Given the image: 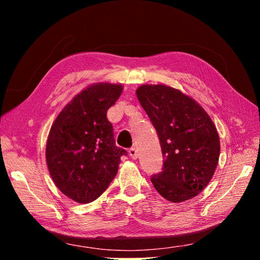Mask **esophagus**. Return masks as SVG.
Masks as SVG:
<instances>
[{
  "label": "esophagus",
  "mask_w": 260,
  "mask_h": 260,
  "mask_svg": "<svg viewBox=\"0 0 260 260\" xmlns=\"http://www.w3.org/2000/svg\"><path fill=\"white\" fill-rule=\"evenodd\" d=\"M128 152H129V156L132 159H136V158H138V151H136L135 148H131Z\"/></svg>",
  "instance_id": "esophagus-1"
}]
</instances>
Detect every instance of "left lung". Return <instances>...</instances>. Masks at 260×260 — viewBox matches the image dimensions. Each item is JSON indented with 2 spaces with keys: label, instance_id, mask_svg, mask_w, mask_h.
I'll return each instance as SVG.
<instances>
[{
  "label": "left lung",
  "instance_id": "left-lung-1",
  "mask_svg": "<svg viewBox=\"0 0 260 260\" xmlns=\"http://www.w3.org/2000/svg\"><path fill=\"white\" fill-rule=\"evenodd\" d=\"M140 104L159 138L162 171L151 182L165 200L180 203L199 195L212 179L220 155L217 128L201 105L179 89L142 85Z\"/></svg>",
  "mask_w": 260,
  "mask_h": 260
}]
</instances>
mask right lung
Listing matches in <instances>:
<instances>
[{"label": "right lung", "mask_w": 260, "mask_h": 260, "mask_svg": "<svg viewBox=\"0 0 260 260\" xmlns=\"http://www.w3.org/2000/svg\"><path fill=\"white\" fill-rule=\"evenodd\" d=\"M121 85L94 83L74 96L52 124L46 159L52 181L69 199L90 203L102 195L127 151L116 146L107 112Z\"/></svg>", "instance_id": "obj_1"}]
</instances>
